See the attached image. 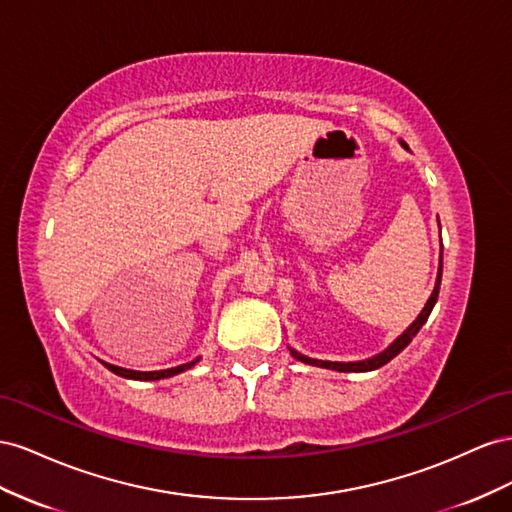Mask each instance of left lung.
Returning <instances> with one entry per match:
<instances>
[{
	"mask_svg": "<svg viewBox=\"0 0 512 512\" xmlns=\"http://www.w3.org/2000/svg\"><path fill=\"white\" fill-rule=\"evenodd\" d=\"M405 145V143H403ZM440 283H442V259H440V272H437V283H435V289H433V294H431V298L427 300V304H425V309H422V313L416 317V321L414 324L407 328L401 337L394 341L386 352H382L379 356H375V358H371V360H362V362H328V360H315V358H306V356H302V354H298V352H294V349H291V356H296L298 360H302V362H306V364H315V367H324V369H334V371H343V373H349V371H373V369H379V367H384L386 362H390L394 356L397 354H401L403 349L412 343V339L416 337V332L425 326V321L429 319V315H431V311H433V306H435V302H437V294H440Z\"/></svg>",
	"mask_w": 512,
	"mask_h": 512,
	"instance_id": "obj_1",
	"label": "left lung"
}]
</instances>
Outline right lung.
I'll return each mask as SVG.
<instances>
[{
    "label": "right lung",
    "instance_id": "add662e5",
    "mask_svg": "<svg viewBox=\"0 0 512 512\" xmlns=\"http://www.w3.org/2000/svg\"><path fill=\"white\" fill-rule=\"evenodd\" d=\"M199 362V358L197 360H193V362H188V364H180V367H175V369H165V371H145V373H141V371H130V369H122V367H115V364H107L105 362V367L109 369V371H113L115 375H120V377H128V379H143V382H150V379H165V377H171V375H178V373H182V371H186V369H191L193 364H197Z\"/></svg>",
    "mask_w": 512,
    "mask_h": 512
}]
</instances>
